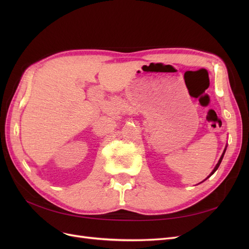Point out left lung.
<instances>
[{"label": "left lung", "mask_w": 249, "mask_h": 249, "mask_svg": "<svg viewBox=\"0 0 249 249\" xmlns=\"http://www.w3.org/2000/svg\"><path fill=\"white\" fill-rule=\"evenodd\" d=\"M225 150H227V148H224V152H223V154L221 155V157H220V159H219V161H218V163L216 164V166H215V168L213 169V171H212V172H211V173H210V176H209V177H211V176H212V175H213V173H214V172H215V171H216V170L218 169V167H219V165H220V163H221V161H222V158H223V156H224V153H225ZM209 177H208V178H209ZM207 178H206V179H207Z\"/></svg>", "instance_id": "left-lung-1"}]
</instances>
